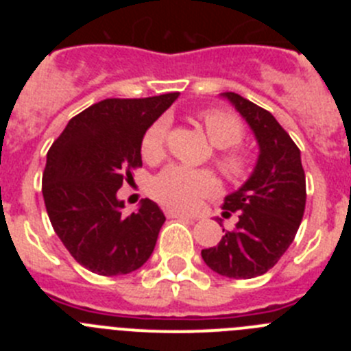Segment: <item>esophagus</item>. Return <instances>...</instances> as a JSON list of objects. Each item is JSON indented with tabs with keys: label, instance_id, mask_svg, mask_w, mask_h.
Returning <instances> with one entry per match:
<instances>
[{
	"label": "esophagus",
	"instance_id": "34e87169",
	"mask_svg": "<svg viewBox=\"0 0 351 351\" xmlns=\"http://www.w3.org/2000/svg\"><path fill=\"white\" fill-rule=\"evenodd\" d=\"M167 218H184V219H195L193 216H190V214L186 213H181V210H173V209H167L165 210Z\"/></svg>",
	"mask_w": 351,
	"mask_h": 351
}]
</instances>
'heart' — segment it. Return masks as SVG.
Returning <instances> with one entry per match:
<instances>
[{
    "label": "heart",
    "instance_id": "1",
    "mask_svg": "<svg viewBox=\"0 0 351 351\" xmlns=\"http://www.w3.org/2000/svg\"><path fill=\"white\" fill-rule=\"evenodd\" d=\"M200 123L210 144L216 147L214 161L230 181H243L251 170V158L246 151L235 147L244 138L243 123L232 114L209 108L200 114ZM169 119L160 117L145 130L141 141V154L147 163H158L165 158ZM218 190V181L209 170L170 165L161 170L151 182V195L158 202L172 209L193 210L204 198Z\"/></svg>",
    "mask_w": 351,
    "mask_h": 351
}]
</instances>
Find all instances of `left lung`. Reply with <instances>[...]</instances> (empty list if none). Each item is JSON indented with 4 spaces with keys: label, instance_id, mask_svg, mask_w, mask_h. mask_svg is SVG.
I'll return each mask as SVG.
<instances>
[{
    "label": "left lung",
    "instance_id": "left-lung-1",
    "mask_svg": "<svg viewBox=\"0 0 351 351\" xmlns=\"http://www.w3.org/2000/svg\"><path fill=\"white\" fill-rule=\"evenodd\" d=\"M223 96L253 130L260 154L250 179L223 202V216L237 213L235 228L223 230L202 258L218 274L250 280L274 267L293 243L306 209V176L299 147L269 110L237 93Z\"/></svg>",
    "mask_w": 351,
    "mask_h": 351
}]
</instances>
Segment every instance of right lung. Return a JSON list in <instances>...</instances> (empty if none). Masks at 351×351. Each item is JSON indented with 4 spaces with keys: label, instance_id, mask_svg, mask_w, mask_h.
I'll use <instances>...</instances> for the list:
<instances>
[{
    "label": "right lung",
    "instance_id": "1",
    "mask_svg": "<svg viewBox=\"0 0 351 351\" xmlns=\"http://www.w3.org/2000/svg\"><path fill=\"white\" fill-rule=\"evenodd\" d=\"M179 93L107 98L75 117L47 153L42 193L52 228L70 255L91 272L119 276L142 267L156 246L165 216L144 198L123 214L117 190L142 167L145 130Z\"/></svg>",
    "mask_w": 351,
    "mask_h": 351
}]
</instances>
